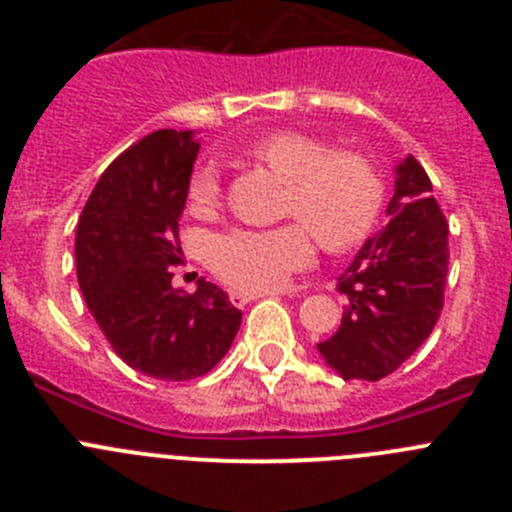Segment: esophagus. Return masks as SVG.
I'll list each match as a JSON object with an SVG mask.
<instances>
[{
    "mask_svg": "<svg viewBox=\"0 0 512 512\" xmlns=\"http://www.w3.org/2000/svg\"><path fill=\"white\" fill-rule=\"evenodd\" d=\"M259 297H266V295L264 292H241V289H233V292H230V302L238 307L248 305V302H253V300H259Z\"/></svg>",
    "mask_w": 512,
    "mask_h": 512,
    "instance_id": "34e87169",
    "label": "esophagus"
}]
</instances>
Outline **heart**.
I'll list each match as a JSON object with an SVG mask.
<instances>
[{
	"label": "heart",
	"mask_w": 512,
	"mask_h": 512,
	"mask_svg": "<svg viewBox=\"0 0 512 512\" xmlns=\"http://www.w3.org/2000/svg\"><path fill=\"white\" fill-rule=\"evenodd\" d=\"M253 156L287 179L284 210L305 222L328 251H346L372 233L384 189L369 161L356 153H333L328 143L295 130L266 135L253 146ZM187 197L194 212L215 210L220 202L215 166L194 169ZM304 226L225 230L210 241L207 259L212 271L230 287L271 292L282 287L292 271L312 261L310 231Z\"/></svg>",
	"instance_id": "obj_1"
}]
</instances>
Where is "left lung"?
<instances>
[{
  "mask_svg": "<svg viewBox=\"0 0 512 512\" xmlns=\"http://www.w3.org/2000/svg\"><path fill=\"white\" fill-rule=\"evenodd\" d=\"M387 217L390 223L366 238L338 277L348 302L336 333L318 343L325 364L343 379L377 382L392 374L423 346L441 315L449 225L413 156L397 161Z\"/></svg>",
  "mask_w": 512,
  "mask_h": 512,
  "instance_id": "obj_1",
  "label": "left lung"
}]
</instances>
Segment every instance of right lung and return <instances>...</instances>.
I'll return each mask as SVG.
<instances>
[{"mask_svg": "<svg viewBox=\"0 0 512 512\" xmlns=\"http://www.w3.org/2000/svg\"><path fill=\"white\" fill-rule=\"evenodd\" d=\"M200 140L156 130L99 176L76 225V277L104 338L128 366L166 382L202 377L228 354L243 312L217 284L171 287L179 217Z\"/></svg>", "mask_w": 512, "mask_h": 512, "instance_id": "obj_1", "label": "right lung"}]
</instances>
